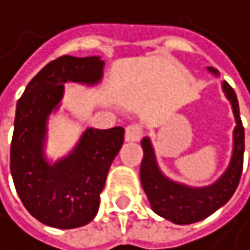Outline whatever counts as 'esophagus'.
Instances as JSON below:
<instances>
[{"label":"esophagus","instance_id":"esophagus-1","mask_svg":"<svg viewBox=\"0 0 250 250\" xmlns=\"http://www.w3.org/2000/svg\"><path fill=\"white\" fill-rule=\"evenodd\" d=\"M141 136H142V126H139V124H130V126L126 127V141L135 142L139 141Z\"/></svg>","mask_w":250,"mask_h":250}]
</instances>
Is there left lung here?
<instances>
[{
    "mask_svg": "<svg viewBox=\"0 0 250 250\" xmlns=\"http://www.w3.org/2000/svg\"><path fill=\"white\" fill-rule=\"evenodd\" d=\"M207 70L214 76L219 72L213 67ZM222 90L231 103L235 118L232 132V153L229 165L214 183L203 188H192L168 178L157 165L156 153L148 136L141 141L144 159L141 163V183L153 211L177 225H189L203 220L225 206L234 195L243 171L245 129L240 120L238 100L228 82H222Z\"/></svg>",
    "mask_w": 250,
    "mask_h": 250,
    "instance_id": "left-lung-1",
    "label": "left lung"
}]
</instances>
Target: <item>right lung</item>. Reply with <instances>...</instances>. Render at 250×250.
<instances>
[{
	"label": "right lung",
	"mask_w": 250,
	"mask_h": 250,
	"mask_svg": "<svg viewBox=\"0 0 250 250\" xmlns=\"http://www.w3.org/2000/svg\"><path fill=\"white\" fill-rule=\"evenodd\" d=\"M103 69L100 57L62 55L46 64L18 100L10 171L25 208L47 227L72 229L91 222L111 163L123 146V127H90L67 156L52 163L44 154L47 120L60 109L64 83L93 87L102 81Z\"/></svg>",
	"instance_id": "add662e5"
}]
</instances>
